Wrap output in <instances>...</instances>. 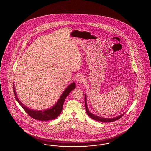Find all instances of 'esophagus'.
Listing matches in <instances>:
<instances>
[{
	"label": "esophagus",
	"mask_w": 151,
	"mask_h": 151,
	"mask_svg": "<svg viewBox=\"0 0 151 151\" xmlns=\"http://www.w3.org/2000/svg\"><path fill=\"white\" fill-rule=\"evenodd\" d=\"M85 81V79L84 78L81 76V75H79L78 77H77V79H76V81L77 83H78L79 84H81L83 83H84Z\"/></svg>",
	"instance_id": "esophagus-1"
}]
</instances>
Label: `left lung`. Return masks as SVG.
<instances>
[{"label": "left lung", "instance_id": "obj_1", "mask_svg": "<svg viewBox=\"0 0 151 151\" xmlns=\"http://www.w3.org/2000/svg\"><path fill=\"white\" fill-rule=\"evenodd\" d=\"M86 94H85V108H86V113L92 119H93L94 120H96V121H100V122H114L115 121L119 119H120L121 117H122L123 115H124V114H123L121 115H119L115 118H103V117H101V116H99L97 115H94V114H92V113H91L88 109L87 108V106H86Z\"/></svg>", "mask_w": 151, "mask_h": 151}]
</instances>
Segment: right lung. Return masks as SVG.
I'll return each mask as SVG.
<instances>
[{"label": "right lung", "instance_id": "obj_1", "mask_svg": "<svg viewBox=\"0 0 151 151\" xmlns=\"http://www.w3.org/2000/svg\"><path fill=\"white\" fill-rule=\"evenodd\" d=\"M75 88H76L75 83L73 82L71 84H70L65 89L63 93L61 95L60 99L58 100L54 106H53L50 109L44 110H40V111L33 110L30 108H27L22 104V102H20V101L19 100V99L17 97V94L14 89V93L16 97V100L17 101L19 104L22 106V108H23V109L25 111V112L32 118L38 121H51L54 119H55L60 115V114L62 111L63 104L66 97Z\"/></svg>", "mask_w": 151, "mask_h": 151}]
</instances>
